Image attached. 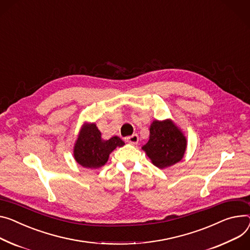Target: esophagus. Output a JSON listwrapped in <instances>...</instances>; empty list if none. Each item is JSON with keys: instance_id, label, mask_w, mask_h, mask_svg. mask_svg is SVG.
<instances>
[{"instance_id": "obj_1", "label": "esophagus", "mask_w": 250, "mask_h": 250, "mask_svg": "<svg viewBox=\"0 0 250 250\" xmlns=\"http://www.w3.org/2000/svg\"><path fill=\"white\" fill-rule=\"evenodd\" d=\"M125 141L129 142L131 144H137L138 141H139V137H138L137 134H133V135H131L129 137H126Z\"/></svg>"}]
</instances>
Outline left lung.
<instances>
[{
	"mask_svg": "<svg viewBox=\"0 0 250 250\" xmlns=\"http://www.w3.org/2000/svg\"><path fill=\"white\" fill-rule=\"evenodd\" d=\"M152 163L167 168L179 162L186 149V138L170 120L153 121L149 141L142 147Z\"/></svg>",
	"mask_w": 250,
	"mask_h": 250,
	"instance_id": "1",
	"label": "left lung"
}]
</instances>
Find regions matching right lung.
<instances>
[{"instance_id":"1","label":"right lung","mask_w":250,"mask_h":250,"mask_svg":"<svg viewBox=\"0 0 250 250\" xmlns=\"http://www.w3.org/2000/svg\"><path fill=\"white\" fill-rule=\"evenodd\" d=\"M124 145L117 136L109 140L101 138V132L95 124L85 125L74 147V157L80 165L86 168L96 169L103 166L109 158L110 153Z\"/></svg>"}]
</instances>
